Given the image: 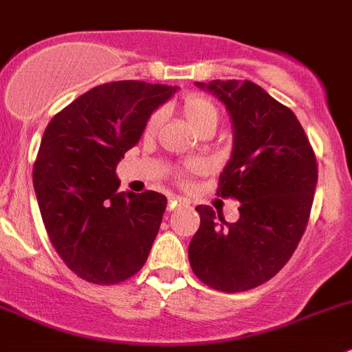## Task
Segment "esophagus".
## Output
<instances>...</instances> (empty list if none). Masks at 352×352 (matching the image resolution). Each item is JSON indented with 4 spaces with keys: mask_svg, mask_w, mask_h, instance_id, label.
Masks as SVG:
<instances>
[{
    "mask_svg": "<svg viewBox=\"0 0 352 352\" xmlns=\"http://www.w3.org/2000/svg\"><path fill=\"white\" fill-rule=\"evenodd\" d=\"M184 204H186V200H182V198L170 197L168 198V210L172 212V210H175L177 207H180V206H184Z\"/></svg>",
    "mask_w": 352,
    "mask_h": 352,
    "instance_id": "obj_1",
    "label": "esophagus"
}]
</instances>
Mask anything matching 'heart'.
Instances as JSON below:
<instances>
[{
	"mask_svg": "<svg viewBox=\"0 0 352 352\" xmlns=\"http://www.w3.org/2000/svg\"><path fill=\"white\" fill-rule=\"evenodd\" d=\"M179 108L180 113L184 115L186 122H188L197 133L206 129L214 131L219 122V108L216 106V102H214L212 99H209L207 96H201V94L186 96L184 99L180 100ZM159 122H161V113H152L151 118H148V122H146L145 125L146 134L154 133V131L157 129ZM195 170H197V168L191 166L188 172L184 173V177L189 175V172H195Z\"/></svg>",
	"mask_w": 352,
	"mask_h": 352,
	"instance_id": "b5f03b06",
	"label": "heart"
}]
</instances>
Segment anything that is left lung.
Returning a JSON list of instances; mask_svg holds the SVG:
<instances>
[{"label":"left lung","mask_w":352,"mask_h":352,"mask_svg":"<svg viewBox=\"0 0 352 352\" xmlns=\"http://www.w3.org/2000/svg\"><path fill=\"white\" fill-rule=\"evenodd\" d=\"M197 85L230 111L234 151L216 195L241 207L235 223L212 207H197L200 228L189 243V264L210 289L244 292L273 278L298 248L316 193V152L294 113L258 85Z\"/></svg>","instance_id":"8db88e82"}]
</instances>
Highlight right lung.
<instances>
[{
    "instance_id": "add662e5",
    "label": "right lung",
    "mask_w": 352,
    "mask_h": 352,
    "mask_svg": "<svg viewBox=\"0 0 352 352\" xmlns=\"http://www.w3.org/2000/svg\"><path fill=\"white\" fill-rule=\"evenodd\" d=\"M177 87L111 81L58 111L42 136L33 186L53 248L96 285L138 273L157 235L166 197L117 193L115 168L142 138L146 120Z\"/></svg>"
}]
</instances>
